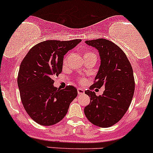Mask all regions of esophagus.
<instances>
[{
  "instance_id": "obj_1",
  "label": "esophagus",
  "mask_w": 153,
  "mask_h": 153,
  "mask_svg": "<svg viewBox=\"0 0 153 153\" xmlns=\"http://www.w3.org/2000/svg\"><path fill=\"white\" fill-rule=\"evenodd\" d=\"M77 92H78V94H79V95H82V94L84 93V90H83V89H80V88H78Z\"/></svg>"
}]
</instances>
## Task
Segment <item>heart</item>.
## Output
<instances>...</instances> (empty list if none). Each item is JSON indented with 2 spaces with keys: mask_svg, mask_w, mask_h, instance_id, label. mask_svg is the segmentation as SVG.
<instances>
[{
  "mask_svg": "<svg viewBox=\"0 0 153 153\" xmlns=\"http://www.w3.org/2000/svg\"><path fill=\"white\" fill-rule=\"evenodd\" d=\"M96 57V55L95 53L91 52V51H87V52H86L85 54H84V57H85V58H87V57ZM66 62H67V57H64V61H63L64 64H65ZM79 82H81V83H82V82H83V79H79Z\"/></svg>",
  "mask_w": 153,
  "mask_h": 153,
  "instance_id": "b5f03b06",
  "label": "heart"
}]
</instances>
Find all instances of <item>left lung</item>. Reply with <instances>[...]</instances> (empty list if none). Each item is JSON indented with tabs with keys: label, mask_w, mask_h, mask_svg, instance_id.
Segmentation results:
<instances>
[{
	"label": "left lung",
	"mask_w": 153,
	"mask_h": 153,
	"mask_svg": "<svg viewBox=\"0 0 153 153\" xmlns=\"http://www.w3.org/2000/svg\"><path fill=\"white\" fill-rule=\"evenodd\" d=\"M99 51L101 65L90 90L85 93L90 103L84 108L88 120L94 125L109 127L117 123L131 105L135 89L134 72L125 53L105 39L86 41ZM105 86L102 96L92 92L93 87Z\"/></svg>",
	"instance_id": "obj_1"
}]
</instances>
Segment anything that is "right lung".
Wrapping results in <instances>:
<instances>
[{
  "label": "right lung",
  "instance_id": "1",
  "mask_svg": "<svg viewBox=\"0 0 153 153\" xmlns=\"http://www.w3.org/2000/svg\"><path fill=\"white\" fill-rule=\"evenodd\" d=\"M80 42H42L33 46L21 62L17 77L21 101L29 117L39 124L51 126L61 121L77 96V89L72 86L54 87L53 78L62 71L66 53Z\"/></svg>",
  "mask_w": 153,
  "mask_h": 153
}]
</instances>
